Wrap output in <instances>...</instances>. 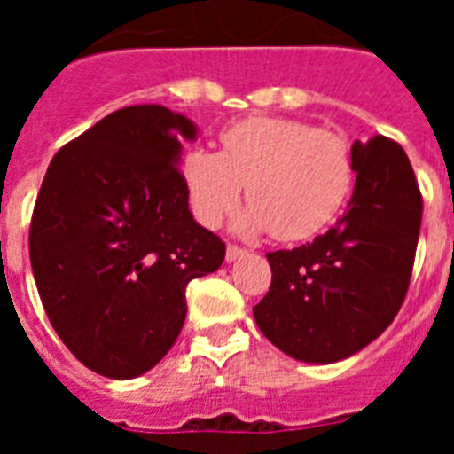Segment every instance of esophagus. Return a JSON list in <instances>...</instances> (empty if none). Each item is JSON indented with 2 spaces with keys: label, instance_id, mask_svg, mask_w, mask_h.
<instances>
[{
  "label": "esophagus",
  "instance_id": "1",
  "mask_svg": "<svg viewBox=\"0 0 454 454\" xmlns=\"http://www.w3.org/2000/svg\"><path fill=\"white\" fill-rule=\"evenodd\" d=\"M246 254V250L239 246H227V262H236V259H240V256Z\"/></svg>",
  "mask_w": 454,
  "mask_h": 454
}]
</instances>
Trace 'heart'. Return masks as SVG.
<instances>
[{
    "label": "heart",
    "instance_id": "obj_1",
    "mask_svg": "<svg viewBox=\"0 0 454 454\" xmlns=\"http://www.w3.org/2000/svg\"><path fill=\"white\" fill-rule=\"evenodd\" d=\"M184 186L192 215L218 227L240 202L243 234L272 231L279 240L318 234L346 202L355 179L348 140L302 120L247 118L220 134V152H186Z\"/></svg>",
    "mask_w": 454,
    "mask_h": 454
}]
</instances>
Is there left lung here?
Listing matches in <instances>:
<instances>
[{
    "label": "left lung",
    "mask_w": 454,
    "mask_h": 454,
    "mask_svg": "<svg viewBox=\"0 0 454 454\" xmlns=\"http://www.w3.org/2000/svg\"><path fill=\"white\" fill-rule=\"evenodd\" d=\"M355 192L327 234L268 252L272 282L254 320L272 346L309 364L355 355L387 330L407 295L423 195L403 147L375 136L352 145Z\"/></svg>",
    "instance_id": "8db88e82"
}]
</instances>
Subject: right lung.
I'll use <instances>...</instances> for the list:
<instances>
[{"instance_id":"right-lung-1","label":"right lung","mask_w":454,"mask_h":454,"mask_svg":"<svg viewBox=\"0 0 454 454\" xmlns=\"http://www.w3.org/2000/svg\"><path fill=\"white\" fill-rule=\"evenodd\" d=\"M195 124L161 104L106 115L56 152L35 200L29 256L51 327L90 371L131 380L168 355L186 286L224 243L188 211L179 140Z\"/></svg>"}]
</instances>
